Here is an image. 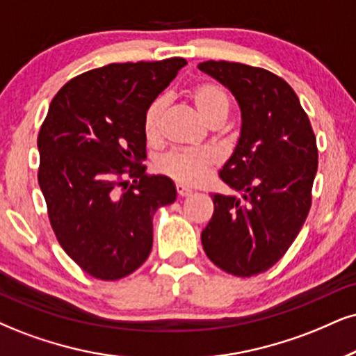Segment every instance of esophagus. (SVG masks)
Segmentation results:
<instances>
[{
	"instance_id": "34e87169",
	"label": "esophagus",
	"mask_w": 356,
	"mask_h": 356,
	"mask_svg": "<svg viewBox=\"0 0 356 356\" xmlns=\"http://www.w3.org/2000/svg\"><path fill=\"white\" fill-rule=\"evenodd\" d=\"M177 191H178L179 196H183V198H185V196H190L193 193V190H190V188L185 186V185H181V183H178V185H177Z\"/></svg>"
}]
</instances>
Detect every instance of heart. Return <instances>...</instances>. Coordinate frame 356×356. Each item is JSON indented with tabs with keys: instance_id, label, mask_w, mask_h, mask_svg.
<instances>
[{
	"instance_id": "1",
	"label": "heart",
	"mask_w": 356,
	"mask_h": 356,
	"mask_svg": "<svg viewBox=\"0 0 356 356\" xmlns=\"http://www.w3.org/2000/svg\"><path fill=\"white\" fill-rule=\"evenodd\" d=\"M193 105L201 118L209 124L216 118H225L229 112V95L221 86L214 82H201L190 90ZM166 107L165 97H156L148 105L143 115L145 137L150 142L160 138L161 117ZM218 156L211 148H183V150H171L163 158H160L156 168L158 171L175 179L181 185L195 186L200 185L208 177V171L216 163Z\"/></svg>"
}]
</instances>
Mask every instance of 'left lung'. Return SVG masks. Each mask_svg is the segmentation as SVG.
Instances as JSON below:
<instances>
[{"mask_svg":"<svg viewBox=\"0 0 356 356\" xmlns=\"http://www.w3.org/2000/svg\"><path fill=\"white\" fill-rule=\"evenodd\" d=\"M198 69L234 95L241 134L219 178L236 195H213L201 232L206 256L227 274L251 277L287 252L304 226L318 166L317 138L299 97L266 69L206 60Z\"/></svg>","mask_w":356,"mask_h":356,"instance_id":"8db88e82","label":"left lung"}]
</instances>
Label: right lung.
Listing matches in <instances>:
<instances>
[{
	"label": "right lung",
	"instance_id": "add662e5",
	"mask_svg": "<svg viewBox=\"0 0 356 356\" xmlns=\"http://www.w3.org/2000/svg\"><path fill=\"white\" fill-rule=\"evenodd\" d=\"M185 65L183 57L104 65L69 81L49 105L38 181L57 241L92 277L137 270L152 251L153 214L177 200L168 177L145 175L143 115Z\"/></svg>",
	"mask_w": 356,
	"mask_h": 356
}]
</instances>
